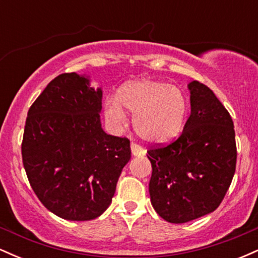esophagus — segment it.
<instances>
[{
    "instance_id": "1",
    "label": "esophagus",
    "mask_w": 258,
    "mask_h": 258,
    "mask_svg": "<svg viewBox=\"0 0 258 258\" xmlns=\"http://www.w3.org/2000/svg\"><path fill=\"white\" fill-rule=\"evenodd\" d=\"M131 152L133 156H144L146 155V150L143 149L142 147H139L138 144L136 143H131Z\"/></svg>"
}]
</instances>
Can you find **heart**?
Returning a JSON list of instances; mask_svg holds the SVG:
<instances>
[{
    "instance_id": "heart-1",
    "label": "heart",
    "mask_w": 258,
    "mask_h": 258,
    "mask_svg": "<svg viewBox=\"0 0 258 258\" xmlns=\"http://www.w3.org/2000/svg\"><path fill=\"white\" fill-rule=\"evenodd\" d=\"M123 108L133 116V127L143 141L165 144L182 132L188 110L185 94L178 87L160 80L143 79L127 82L117 98L105 102V116L114 125L126 120Z\"/></svg>"
}]
</instances>
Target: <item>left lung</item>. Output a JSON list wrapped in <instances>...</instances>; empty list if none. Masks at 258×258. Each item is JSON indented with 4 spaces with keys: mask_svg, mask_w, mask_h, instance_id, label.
I'll list each match as a JSON object with an SVG mask.
<instances>
[{
    "mask_svg": "<svg viewBox=\"0 0 258 258\" xmlns=\"http://www.w3.org/2000/svg\"><path fill=\"white\" fill-rule=\"evenodd\" d=\"M190 116L167 147L150 149L152 205L170 223H185L214 212L232 183L235 132L229 112L199 81L188 84Z\"/></svg>",
    "mask_w": 258,
    "mask_h": 258,
    "instance_id": "left-lung-1",
    "label": "left lung"
}]
</instances>
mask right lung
Returning a JSON list of instances; mask_svg holds the SVG:
<instances>
[{
    "mask_svg": "<svg viewBox=\"0 0 258 258\" xmlns=\"http://www.w3.org/2000/svg\"><path fill=\"white\" fill-rule=\"evenodd\" d=\"M103 91L87 74H61L30 106L22 144L31 188L47 210L68 221H91L111 204L131 159L127 138L106 135Z\"/></svg>",
    "mask_w": 258,
    "mask_h": 258,
    "instance_id": "right-lung-1",
    "label": "right lung"
}]
</instances>
